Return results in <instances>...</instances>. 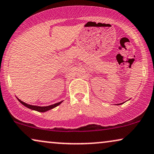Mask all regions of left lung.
Here are the masks:
<instances>
[{"label":"left lung","instance_id":"8db88e82","mask_svg":"<svg viewBox=\"0 0 154 154\" xmlns=\"http://www.w3.org/2000/svg\"><path fill=\"white\" fill-rule=\"evenodd\" d=\"M121 104H122V103H120V104H118V105H121Z\"/></svg>","mask_w":154,"mask_h":154}]
</instances>
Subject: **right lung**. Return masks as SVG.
Listing matches in <instances>:
<instances>
[{"instance_id":"1","label":"right lung","mask_w":154,"mask_h":154,"mask_svg":"<svg viewBox=\"0 0 154 154\" xmlns=\"http://www.w3.org/2000/svg\"><path fill=\"white\" fill-rule=\"evenodd\" d=\"M18 100L20 102V103L23 104L24 106L28 107V108L31 109H34V110H36V111H38V112H46L47 110H49V109H52V108H54L55 107L58 106V105H59L61 103V102H59V103H57L56 104H54V105H49V106H47V107H39V106H35V105H28V104L24 103V102L21 101L20 100L18 99Z\"/></svg>"}]
</instances>
